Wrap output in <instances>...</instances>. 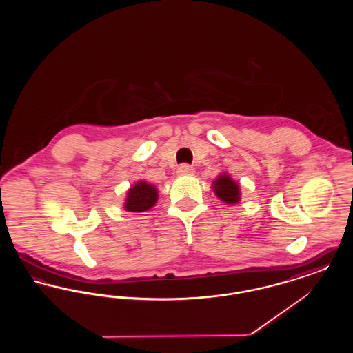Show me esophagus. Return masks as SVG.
I'll list each match as a JSON object with an SVG mask.
<instances>
[{
	"label": "esophagus",
	"instance_id": "esophagus-1",
	"mask_svg": "<svg viewBox=\"0 0 353 353\" xmlns=\"http://www.w3.org/2000/svg\"><path fill=\"white\" fill-rule=\"evenodd\" d=\"M177 173H179L180 176H189V174H193V173H194V169H193V167L188 165V164H183V165H180L179 169H177Z\"/></svg>",
	"mask_w": 353,
	"mask_h": 353
}]
</instances>
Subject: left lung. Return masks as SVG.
Segmentation results:
<instances>
[{"label":"left lung","mask_w":353,"mask_h":353,"mask_svg":"<svg viewBox=\"0 0 353 353\" xmlns=\"http://www.w3.org/2000/svg\"><path fill=\"white\" fill-rule=\"evenodd\" d=\"M213 190L219 200L226 203H238L241 200L239 185L228 173H222L213 181Z\"/></svg>","instance_id":"1"}]
</instances>
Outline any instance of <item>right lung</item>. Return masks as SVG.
I'll return each instance as SVG.
<instances>
[{
  "mask_svg": "<svg viewBox=\"0 0 353 353\" xmlns=\"http://www.w3.org/2000/svg\"><path fill=\"white\" fill-rule=\"evenodd\" d=\"M157 189L156 186L148 184L145 181H139L128 189L127 192V199L124 202V209L127 212H147L150 210L152 206L157 201Z\"/></svg>",
  "mask_w": 353,
  "mask_h": 353,
  "instance_id": "right-lung-1",
  "label": "right lung"
}]
</instances>
